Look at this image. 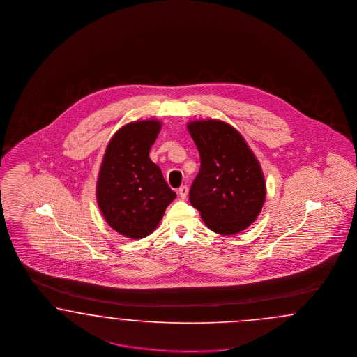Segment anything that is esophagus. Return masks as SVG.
<instances>
[{
	"instance_id": "34e87169",
	"label": "esophagus",
	"mask_w": 357,
	"mask_h": 357,
	"mask_svg": "<svg viewBox=\"0 0 357 357\" xmlns=\"http://www.w3.org/2000/svg\"><path fill=\"white\" fill-rule=\"evenodd\" d=\"M177 193H178V197H180L181 200H185L186 196H188V186H181V188L177 190Z\"/></svg>"
}]
</instances>
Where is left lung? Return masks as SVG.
<instances>
[{"instance_id": "obj_1", "label": "left lung", "mask_w": 357, "mask_h": 357, "mask_svg": "<svg viewBox=\"0 0 357 357\" xmlns=\"http://www.w3.org/2000/svg\"><path fill=\"white\" fill-rule=\"evenodd\" d=\"M202 167L189 192V202L204 224L215 233L231 236L256 221L266 197L261 165L243 135L216 120L186 124Z\"/></svg>"}]
</instances>
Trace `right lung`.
Masks as SVG:
<instances>
[{
	"label": "right lung",
	"mask_w": 357,
	"mask_h": 357,
	"mask_svg": "<svg viewBox=\"0 0 357 357\" xmlns=\"http://www.w3.org/2000/svg\"><path fill=\"white\" fill-rule=\"evenodd\" d=\"M157 119L121 126L110 139L97 176L96 199L109 227L126 238L153 233L176 193L149 152L161 130Z\"/></svg>",
	"instance_id": "obj_1"
}]
</instances>
